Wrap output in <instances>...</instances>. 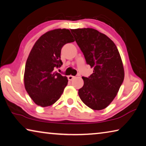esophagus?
Listing matches in <instances>:
<instances>
[{
    "instance_id": "1",
    "label": "esophagus",
    "mask_w": 146,
    "mask_h": 146,
    "mask_svg": "<svg viewBox=\"0 0 146 146\" xmlns=\"http://www.w3.org/2000/svg\"><path fill=\"white\" fill-rule=\"evenodd\" d=\"M68 80H72L73 79H74V78H75V76H72V75H70V76H68Z\"/></svg>"
}]
</instances>
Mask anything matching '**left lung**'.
I'll return each mask as SVG.
<instances>
[{
  "label": "left lung",
  "mask_w": 146,
  "mask_h": 146,
  "mask_svg": "<svg viewBox=\"0 0 146 146\" xmlns=\"http://www.w3.org/2000/svg\"><path fill=\"white\" fill-rule=\"evenodd\" d=\"M71 33L93 73L82 77L84 86L78 90L80 99L89 108L101 110L114 99L124 78L120 53L115 43L93 28L71 29Z\"/></svg>",
  "instance_id": "8db88e82"
}]
</instances>
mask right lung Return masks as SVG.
I'll list each match as a JSON object with an SVG mask.
<instances>
[{"label":"right lung","instance_id":"obj_1","mask_svg":"<svg viewBox=\"0 0 146 146\" xmlns=\"http://www.w3.org/2000/svg\"><path fill=\"white\" fill-rule=\"evenodd\" d=\"M74 41L69 29H56L42 35L34 44L26 60L24 80L36 104L47 107L60 98L68 80L55 70L62 65V48Z\"/></svg>","mask_w":146,"mask_h":146}]
</instances>
